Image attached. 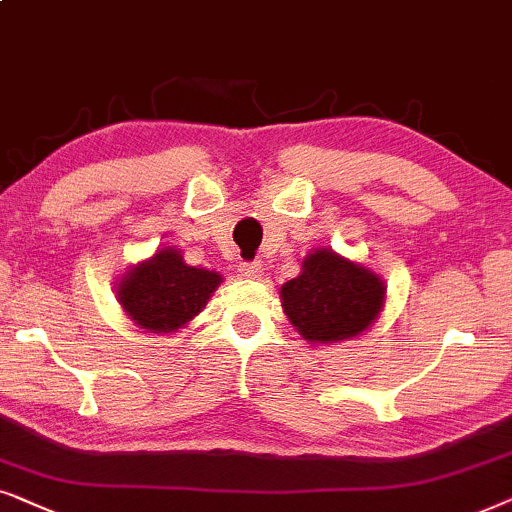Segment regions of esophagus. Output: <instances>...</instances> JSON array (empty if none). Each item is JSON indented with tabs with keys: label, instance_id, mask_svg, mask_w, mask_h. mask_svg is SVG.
Wrapping results in <instances>:
<instances>
[{
	"label": "esophagus",
	"instance_id": "obj_1",
	"mask_svg": "<svg viewBox=\"0 0 512 512\" xmlns=\"http://www.w3.org/2000/svg\"><path fill=\"white\" fill-rule=\"evenodd\" d=\"M241 276L243 278H248V281H260V278L264 276V267H262V262H252V264H243L241 269Z\"/></svg>",
	"mask_w": 512,
	"mask_h": 512
}]
</instances>
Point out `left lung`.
I'll use <instances>...</instances> for the list:
<instances>
[{
    "mask_svg": "<svg viewBox=\"0 0 512 512\" xmlns=\"http://www.w3.org/2000/svg\"><path fill=\"white\" fill-rule=\"evenodd\" d=\"M283 313L309 344H337L363 335L386 304L377 271L332 248L304 257L302 271L281 285Z\"/></svg>",
    "mask_w": 512,
    "mask_h": 512,
    "instance_id": "obj_1",
    "label": "left lung"
}]
</instances>
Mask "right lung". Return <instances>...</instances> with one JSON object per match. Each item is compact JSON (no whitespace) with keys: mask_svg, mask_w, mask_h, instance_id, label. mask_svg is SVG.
Listing matches in <instances>:
<instances>
[{"mask_svg":"<svg viewBox=\"0 0 512 512\" xmlns=\"http://www.w3.org/2000/svg\"><path fill=\"white\" fill-rule=\"evenodd\" d=\"M222 281L217 271L189 267L180 250L166 245L147 260L131 264L119 276L114 292L121 309L142 332L168 335L199 316Z\"/></svg>","mask_w":512,"mask_h":512,"instance_id":"add662e5","label":"right lung"}]
</instances>
